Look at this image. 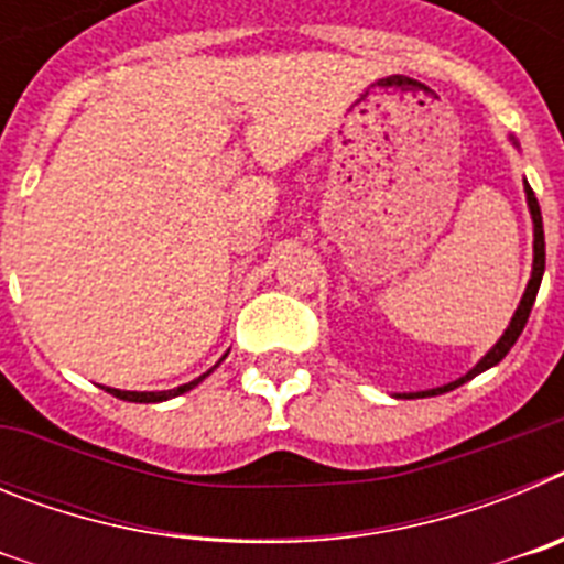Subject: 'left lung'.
<instances>
[{
	"label": "left lung",
	"mask_w": 564,
	"mask_h": 564,
	"mask_svg": "<svg viewBox=\"0 0 564 564\" xmlns=\"http://www.w3.org/2000/svg\"><path fill=\"white\" fill-rule=\"evenodd\" d=\"M525 197H528V208H531V217H534V271H531V282H528L525 293H522V302L520 307H517L514 318H511V325H508V330L502 333L500 341L491 347V350L482 356V361L477 364L475 370H468L466 376L457 378V381L446 383V387H437V390H426V392H415V395H403V398H430V395H441V392H449L455 390V387H460V383L471 381L475 376H480L482 370H488V367H495V364H500L502 358H506V352L514 347V341L520 338L522 327H525L528 316H531V307H534V299H536V291H540V282H542V273H545V231H542V214H540V203H536L534 192H531V186L525 183Z\"/></svg>",
	"instance_id": "8db88e82"
}]
</instances>
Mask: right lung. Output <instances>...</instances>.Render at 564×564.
Instances as JSON below:
<instances>
[{
  "mask_svg": "<svg viewBox=\"0 0 564 564\" xmlns=\"http://www.w3.org/2000/svg\"><path fill=\"white\" fill-rule=\"evenodd\" d=\"M212 372V370H208ZM206 372V376H208ZM206 376L194 378V381L183 383V387H177V390H166V392H127V390H112V387H107V392H112L115 398H121V401H134V403H158V401H169V398L174 395H183V392H188L192 387H197V383L203 381Z\"/></svg>",
  "mask_w": 564,
  "mask_h": 564,
  "instance_id": "1",
  "label": "right lung"
}]
</instances>
